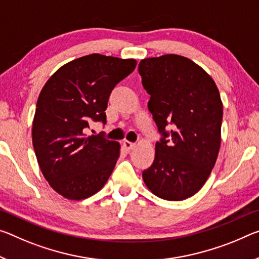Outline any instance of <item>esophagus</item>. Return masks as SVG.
<instances>
[{
	"label": "esophagus",
	"mask_w": 259,
	"mask_h": 259,
	"mask_svg": "<svg viewBox=\"0 0 259 259\" xmlns=\"http://www.w3.org/2000/svg\"><path fill=\"white\" fill-rule=\"evenodd\" d=\"M122 145L126 151H131L133 149H135V147H136V144H135V143H131V142H128V141L123 142Z\"/></svg>",
	"instance_id": "esophagus-1"
}]
</instances>
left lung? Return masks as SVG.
Instances as JSON below:
<instances>
[{"label": "left lung", "instance_id": "obj_1", "mask_svg": "<svg viewBox=\"0 0 259 259\" xmlns=\"http://www.w3.org/2000/svg\"><path fill=\"white\" fill-rule=\"evenodd\" d=\"M138 71L151 96L149 110L162 135L143 180L160 198L187 199L202 189L218 158L223 122L219 90L202 67L184 56L149 57L139 62Z\"/></svg>", "mask_w": 259, "mask_h": 259}]
</instances>
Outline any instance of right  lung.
<instances>
[{"instance_id": "1", "label": "right lung", "mask_w": 259, "mask_h": 259, "mask_svg": "<svg viewBox=\"0 0 259 259\" xmlns=\"http://www.w3.org/2000/svg\"><path fill=\"white\" fill-rule=\"evenodd\" d=\"M136 64L135 59L86 55L62 65L41 90L32 143L41 173L64 198H89L112 174L120 143L86 130L93 121L105 124L110 93Z\"/></svg>"}]
</instances>
